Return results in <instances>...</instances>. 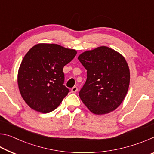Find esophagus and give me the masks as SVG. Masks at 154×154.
<instances>
[{
  "instance_id": "1",
  "label": "esophagus",
  "mask_w": 154,
  "mask_h": 154,
  "mask_svg": "<svg viewBox=\"0 0 154 154\" xmlns=\"http://www.w3.org/2000/svg\"><path fill=\"white\" fill-rule=\"evenodd\" d=\"M78 90V88L76 86H74L73 88H71V92L72 93H76Z\"/></svg>"
}]
</instances>
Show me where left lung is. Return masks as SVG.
I'll use <instances>...</instances> for the list:
<instances>
[{"label": "left lung", "mask_w": 154, "mask_h": 154, "mask_svg": "<svg viewBox=\"0 0 154 154\" xmlns=\"http://www.w3.org/2000/svg\"><path fill=\"white\" fill-rule=\"evenodd\" d=\"M78 60L87 70V79L79 97L96 115L109 113L118 107L128 90L130 69L124 57L100 46L83 52Z\"/></svg>", "instance_id": "obj_1"}]
</instances>
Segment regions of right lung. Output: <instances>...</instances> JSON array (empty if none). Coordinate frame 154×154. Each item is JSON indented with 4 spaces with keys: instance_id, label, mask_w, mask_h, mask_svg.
<instances>
[{
    "instance_id": "1",
    "label": "right lung",
    "mask_w": 154,
    "mask_h": 154,
    "mask_svg": "<svg viewBox=\"0 0 154 154\" xmlns=\"http://www.w3.org/2000/svg\"><path fill=\"white\" fill-rule=\"evenodd\" d=\"M77 54L58 44L38 43L24 56L18 70L17 84L26 103L48 113L60 105L69 90L63 85V67Z\"/></svg>"
}]
</instances>
